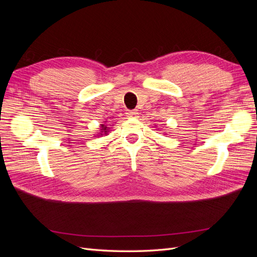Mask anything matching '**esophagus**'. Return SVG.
<instances>
[{
	"label": "esophagus",
	"instance_id": "34e87169",
	"mask_svg": "<svg viewBox=\"0 0 257 257\" xmlns=\"http://www.w3.org/2000/svg\"><path fill=\"white\" fill-rule=\"evenodd\" d=\"M126 115L128 116V118H136V116L138 115V112H137V110H127Z\"/></svg>",
	"mask_w": 257,
	"mask_h": 257
}]
</instances>
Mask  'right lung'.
Masks as SVG:
<instances>
[{"mask_svg": "<svg viewBox=\"0 0 257 257\" xmlns=\"http://www.w3.org/2000/svg\"><path fill=\"white\" fill-rule=\"evenodd\" d=\"M107 132H108L107 125L106 124H102V125H100V136H102L103 134H107Z\"/></svg>", "mask_w": 257, "mask_h": 257, "instance_id": "1", "label": "right lung"}]
</instances>
